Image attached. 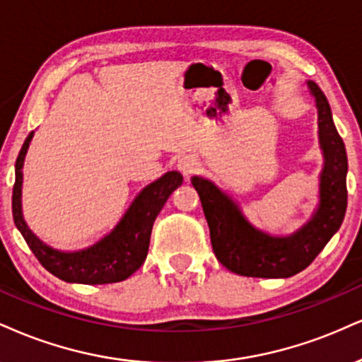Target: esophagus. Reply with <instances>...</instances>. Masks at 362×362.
<instances>
[{
	"instance_id": "1",
	"label": "esophagus",
	"mask_w": 362,
	"mask_h": 362,
	"mask_svg": "<svg viewBox=\"0 0 362 362\" xmlns=\"http://www.w3.org/2000/svg\"><path fill=\"white\" fill-rule=\"evenodd\" d=\"M177 168L184 173L185 177L192 175V173L197 170V160L190 155H184L177 160Z\"/></svg>"
}]
</instances>
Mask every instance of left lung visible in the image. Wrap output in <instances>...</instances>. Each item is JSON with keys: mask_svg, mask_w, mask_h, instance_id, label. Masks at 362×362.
I'll use <instances>...</instances> for the list:
<instances>
[{"mask_svg": "<svg viewBox=\"0 0 362 362\" xmlns=\"http://www.w3.org/2000/svg\"><path fill=\"white\" fill-rule=\"evenodd\" d=\"M307 87L317 106L319 145L324 167L319 177V204L295 233L273 236L255 228L241 207L209 178H190L206 214L216 258L229 272L252 278H288L305 269L341 228L347 209V155L335 129L332 111L315 82Z\"/></svg>", "mask_w": 362, "mask_h": 362, "instance_id": "obj_1", "label": "left lung"}]
</instances>
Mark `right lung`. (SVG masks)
Returning a JSON list of instances; mask_svg holds the SVG:
<instances>
[{"label":"right lung","instance_id":"1","mask_svg":"<svg viewBox=\"0 0 362 362\" xmlns=\"http://www.w3.org/2000/svg\"><path fill=\"white\" fill-rule=\"evenodd\" d=\"M33 132L25 139L15 165V187H13V219L30 250L42 267L52 275L69 283L82 285H104L123 281L132 276L145 263L150 246L151 229L170 195L182 185L184 177L172 170L139 190L126 212L110 233L94 245L77 251L55 250L42 241L28 228L21 209L23 189V165L28 153Z\"/></svg>","mask_w":362,"mask_h":362}]
</instances>
